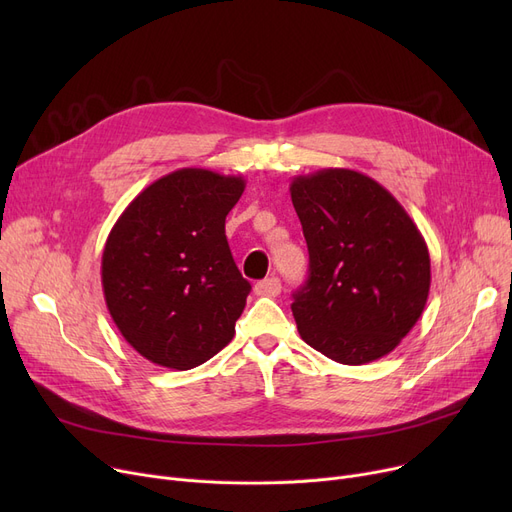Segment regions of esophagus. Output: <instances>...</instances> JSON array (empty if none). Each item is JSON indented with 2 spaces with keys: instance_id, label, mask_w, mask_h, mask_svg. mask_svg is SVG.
Instances as JSON below:
<instances>
[{
  "instance_id": "34e87169",
  "label": "esophagus",
  "mask_w": 512,
  "mask_h": 512,
  "mask_svg": "<svg viewBox=\"0 0 512 512\" xmlns=\"http://www.w3.org/2000/svg\"><path fill=\"white\" fill-rule=\"evenodd\" d=\"M280 290H282V284L276 276L265 278L255 284V294H259V297H278Z\"/></svg>"
}]
</instances>
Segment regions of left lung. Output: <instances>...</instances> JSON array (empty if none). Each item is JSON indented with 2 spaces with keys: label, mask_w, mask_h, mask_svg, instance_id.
<instances>
[{
  "label": "left lung",
  "mask_w": 512,
  "mask_h": 512,
  "mask_svg": "<svg viewBox=\"0 0 512 512\" xmlns=\"http://www.w3.org/2000/svg\"><path fill=\"white\" fill-rule=\"evenodd\" d=\"M290 197L309 249V278L290 305L301 338L344 365L386 357L417 324L432 284L419 228L355 170L297 176Z\"/></svg>",
  "instance_id": "left-lung-1"
}]
</instances>
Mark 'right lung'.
Listing matches in <instances>:
<instances>
[{
  "instance_id": "add662e5",
  "label": "right lung",
  "mask_w": 512,
  "mask_h": 512,
  "mask_svg": "<svg viewBox=\"0 0 512 512\" xmlns=\"http://www.w3.org/2000/svg\"><path fill=\"white\" fill-rule=\"evenodd\" d=\"M242 191V176L182 168L134 197L107 236L105 305L147 361L193 369L232 340L251 292L226 240Z\"/></svg>"
}]
</instances>
